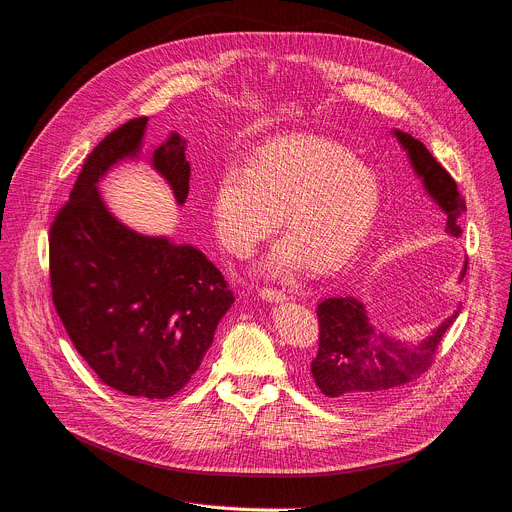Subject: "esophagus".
<instances>
[{"mask_svg": "<svg viewBox=\"0 0 512 512\" xmlns=\"http://www.w3.org/2000/svg\"><path fill=\"white\" fill-rule=\"evenodd\" d=\"M259 295H261L265 301H285V291L275 289V287H263V289L259 291Z\"/></svg>", "mask_w": 512, "mask_h": 512, "instance_id": "1", "label": "esophagus"}]
</instances>
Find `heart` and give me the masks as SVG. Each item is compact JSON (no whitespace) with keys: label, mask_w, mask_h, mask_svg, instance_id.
Instances as JSON below:
<instances>
[{"label":"heart","mask_w":512,"mask_h":512,"mask_svg":"<svg viewBox=\"0 0 512 512\" xmlns=\"http://www.w3.org/2000/svg\"><path fill=\"white\" fill-rule=\"evenodd\" d=\"M382 185L346 146L319 136H283L253 152L247 166L223 170L213 195L221 245L247 259L281 227L287 233L261 265L281 277L307 265L331 273L348 265L370 237Z\"/></svg>","instance_id":"heart-1"}]
</instances>
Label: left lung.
<instances>
[{"mask_svg": "<svg viewBox=\"0 0 512 512\" xmlns=\"http://www.w3.org/2000/svg\"><path fill=\"white\" fill-rule=\"evenodd\" d=\"M394 136L408 152L426 193L444 211L446 233L458 237L462 233L458 217L466 211V203L456 181L420 140L402 130H394ZM464 273L466 265L460 279ZM456 315L458 309L418 346H410L376 331L364 303L356 297H327L317 305L319 350L309 376L319 392L337 404L364 406L380 400L430 368L440 339Z\"/></svg>", "mask_w": 512, "mask_h": 512, "instance_id": "8db88e82", "label": "left lung"}]
</instances>
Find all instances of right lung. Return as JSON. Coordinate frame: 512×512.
Here are the masks:
<instances>
[{
    "instance_id": "1",
    "label": "right lung",
    "mask_w": 512,
    "mask_h": 512,
    "mask_svg": "<svg viewBox=\"0 0 512 512\" xmlns=\"http://www.w3.org/2000/svg\"><path fill=\"white\" fill-rule=\"evenodd\" d=\"M146 122L128 120L84 160L50 227V283L56 311L94 374L130 398L166 400L199 370L235 297L197 247L140 235L104 205L98 183L110 166L140 154ZM185 144L170 132L148 158L179 205L191 181Z\"/></svg>"
}]
</instances>
